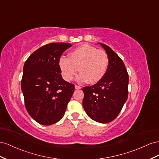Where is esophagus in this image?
I'll list each match as a JSON object with an SVG mask.
<instances>
[{
	"instance_id": "34e87169",
	"label": "esophagus",
	"mask_w": 159,
	"mask_h": 159,
	"mask_svg": "<svg viewBox=\"0 0 159 159\" xmlns=\"http://www.w3.org/2000/svg\"><path fill=\"white\" fill-rule=\"evenodd\" d=\"M75 88L76 90H79V89H81V87H80V86H78V85H75Z\"/></svg>"
}]
</instances>
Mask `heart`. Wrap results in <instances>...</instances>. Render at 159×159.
<instances>
[{
	"instance_id": "heart-1",
	"label": "heart",
	"mask_w": 159,
	"mask_h": 159,
	"mask_svg": "<svg viewBox=\"0 0 159 159\" xmlns=\"http://www.w3.org/2000/svg\"><path fill=\"white\" fill-rule=\"evenodd\" d=\"M58 66L62 78L70 82L77 72L79 82L88 80L89 84H96L105 76L108 66V57L105 51L91 45L83 44L69 53V58L62 57L58 61Z\"/></svg>"
}]
</instances>
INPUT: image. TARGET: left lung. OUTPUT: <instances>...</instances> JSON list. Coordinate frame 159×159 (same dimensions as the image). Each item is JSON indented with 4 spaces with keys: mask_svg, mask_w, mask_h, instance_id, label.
<instances>
[{
    "mask_svg": "<svg viewBox=\"0 0 159 159\" xmlns=\"http://www.w3.org/2000/svg\"><path fill=\"white\" fill-rule=\"evenodd\" d=\"M98 44L108 55V69L97 84L83 88V106L90 119L100 123H108L119 114L127 100L129 75L117 54L107 45Z\"/></svg>",
    "mask_w": 159,
    "mask_h": 159,
    "instance_id": "left-lung-1",
    "label": "left lung"
}]
</instances>
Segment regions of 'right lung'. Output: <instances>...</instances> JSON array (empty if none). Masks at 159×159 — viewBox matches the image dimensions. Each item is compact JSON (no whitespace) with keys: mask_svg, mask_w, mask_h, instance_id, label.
<instances>
[{"mask_svg":"<svg viewBox=\"0 0 159 159\" xmlns=\"http://www.w3.org/2000/svg\"><path fill=\"white\" fill-rule=\"evenodd\" d=\"M72 44L52 43L35 51L23 67L21 90L27 112L43 125H51L64 116L75 85L62 79L58 61Z\"/></svg>","mask_w":159,"mask_h":159,"instance_id":"1","label":"right lung"}]
</instances>
